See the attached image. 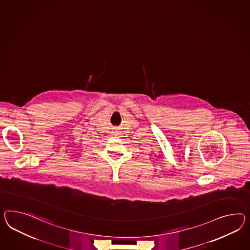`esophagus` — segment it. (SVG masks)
<instances>
[{"label": "esophagus", "instance_id": "obj_1", "mask_svg": "<svg viewBox=\"0 0 250 250\" xmlns=\"http://www.w3.org/2000/svg\"><path fill=\"white\" fill-rule=\"evenodd\" d=\"M114 133H115V134H117V133H118V131H117V130H114Z\"/></svg>", "mask_w": 250, "mask_h": 250}]
</instances>
